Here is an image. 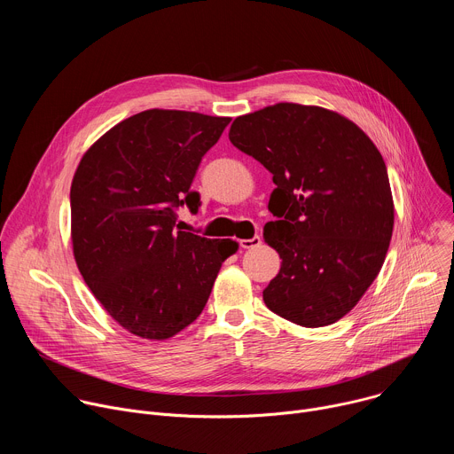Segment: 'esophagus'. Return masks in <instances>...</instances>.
<instances>
[{"instance_id":"esophagus-1","label":"esophagus","mask_w":454,"mask_h":454,"mask_svg":"<svg viewBox=\"0 0 454 454\" xmlns=\"http://www.w3.org/2000/svg\"><path fill=\"white\" fill-rule=\"evenodd\" d=\"M261 242H262V239L258 237V235H254L253 239H242V240H240V247H244V249L256 247V246H261Z\"/></svg>"}]
</instances>
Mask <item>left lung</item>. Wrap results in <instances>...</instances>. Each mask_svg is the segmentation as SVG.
I'll return each instance as SVG.
<instances>
[{
    "label": "left lung",
    "instance_id": "1",
    "mask_svg": "<svg viewBox=\"0 0 454 454\" xmlns=\"http://www.w3.org/2000/svg\"><path fill=\"white\" fill-rule=\"evenodd\" d=\"M228 137L277 184L264 240L282 266L262 293L268 309L301 327L333 325L390 247L394 198L380 153L347 116L294 102L237 116Z\"/></svg>",
    "mask_w": 454,
    "mask_h": 454
}]
</instances>
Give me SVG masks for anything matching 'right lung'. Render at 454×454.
Here are the masks:
<instances>
[{
	"label": "right lung",
	"instance_id": "right-lung-1",
	"mask_svg": "<svg viewBox=\"0 0 454 454\" xmlns=\"http://www.w3.org/2000/svg\"><path fill=\"white\" fill-rule=\"evenodd\" d=\"M230 116L147 109L111 127L72 181L77 268L106 312L142 340L163 341L198 319L231 239L176 230L174 208L196 212L190 184Z\"/></svg>",
	"mask_w": 454,
	"mask_h": 454
}]
</instances>
